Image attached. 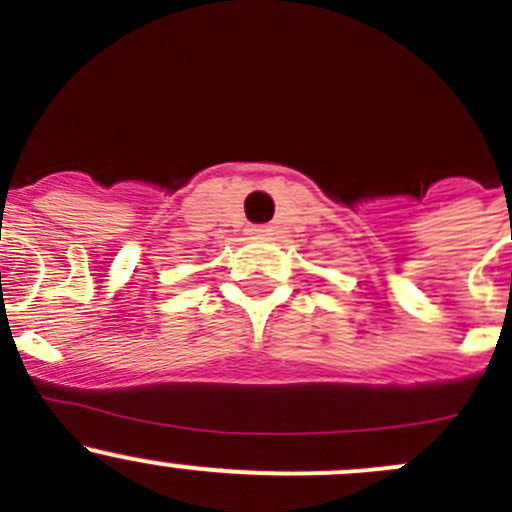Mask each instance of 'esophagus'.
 Masks as SVG:
<instances>
[{
	"label": "esophagus",
	"instance_id": "esophagus-1",
	"mask_svg": "<svg viewBox=\"0 0 512 512\" xmlns=\"http://www.w3.org/2000/svg\"><path fill=\"white\" fill-rule=\"evenodd\" d=\"M246 231H249L251 239H268V236H271V231H273V226L258 224V226H249Z\"/></svg>",
	"mask_w": 512,
	"mask_h": 512
}]
</instances>
